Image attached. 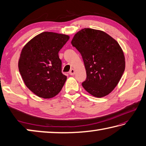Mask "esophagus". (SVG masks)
I'll return each mask as SVG.
<instances>
[{"label": "esophagus", "mask_w": 146, "mask_h": 146, "mask_svg": "<svg viewBox=\"0 0 146 146\" xmlns=\"http://www.w3.org/2000/svg\"><path fill=\"white\" fill-rule=\"evenodd\" d=\"M69 73H70V75H75V70H74V69H71V70H70V72H69Z\"/></svg>", "instance_id": "34e87169"}]
</instances>
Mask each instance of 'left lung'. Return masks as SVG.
Segmentation results:
<instances>
[{
    "mask_svg": "<svg viewBox=\"0 0 146 146\" xmlns=\"http://www.w3.org/2000/svg\"><path fill=\"white\" fill-rule=\"evenodd\" d=\"M71 44L84 63L87 78L83 88L97 98L109 95L125 70V56L119 44L104 31L84 28L74 35Z\"/></svg>",
    "mask_w": 146,
    "mask_h": 146,
    "instance_id": "left-lung-1",
    "label": "left lung"
}]
</instances>
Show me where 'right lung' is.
Here are the masks:
<instances>
[{
  "label": "right lung",
  "mask_w": 146,
  "mask_h": 146,
  "mask_svg": "<svg viewBox=\"0 0 146 146\" xmlns=\"http://www.w3.org/2000/svg\"><path fill=\"white\" fill-rule=\"evenodd\" d=\"M68 35L45 31L31 39L21 51L19 70L26 87L36 96L51 98L59 93L67 76L62 73L58 52Z\"/></svg>",
  "instance_id": "add662e5"
}]
</instances>
